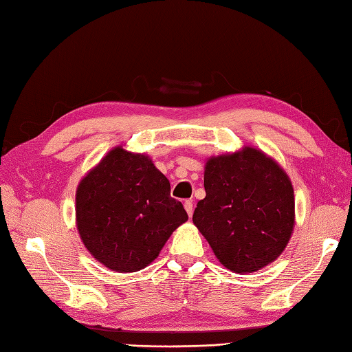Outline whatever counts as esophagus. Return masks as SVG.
<instances>
[{"label":"esophagus","mask_w":352,"mask_h":352,"mask_svg":"<svg viewBox=\"0 0 352 352\" xmlns=\"http://www.w3.org/2000/svg\"><path fill=\"white\" fill-rule=\"evenodd\" d=\"M184 207H185V210H186V212H188V216L192 217V214H194V204H192V201H185Z\"/></svg>","instance_id":"obj_1"}]
</instances>
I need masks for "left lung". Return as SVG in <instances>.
<instances>
[{"mask_svg": "<svg viewBox=\"0 0 352 352\" xmlns=\"http://www.w3.org/2000/svg\"><path fill=\"white\" fill-rule=\"evenodd\" d=\"M204 188L192 221L226 269L254 273L279 257L294 232L295 198L276 160L250 145L210 157Z\"/></svg>", "mask_w": 352, "mask_h": 352, "instance_id": "left-lung-1", "label": "left lung"}]
</instances>
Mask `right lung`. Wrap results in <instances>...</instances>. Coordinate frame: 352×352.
<instances>
[{
	"label": "right lung",
	"instance_id": "obj_1",
	"mask_svg": "<svg viewBox=\"0 0 352 352\" xmlns=\"http://www.w3.org/2000/svg\"><path fill=\"white\" fill-rule=\"evenodd\" d=\"M188 220L150 155L117 145L82 177L76 228L92 257L117 273L145 269Z\"/></svg>",
	"mask_w": 352,
	"mask_h": 352
}]
</instances>
